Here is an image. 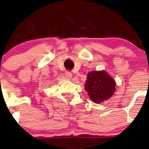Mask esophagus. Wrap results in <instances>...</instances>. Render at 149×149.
Listing matches in <instances>:
<instances>
[{
    "mask_svg": "<svg viewBox=\"0 0 149 149\" xmlns=\"http://www.w3.org/2000/svg\"><path fill=\"white\" fill-rule=\"evenodd\" d=\"M65 78H67V79H71L72 78V72L69 71V70H66L65 72Z\"/></svg>",
    "mask_w": 149,
    "mask_h": 149,
    "instance_id": "esophagus-1",
    "label": "esophagus"
}]
</instances>
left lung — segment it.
<instances>
[{
  "instance_id": "1",
  "label": "left lung",
  "mask_w": 149,
  "mask_h": 149,
  "mask_svg": "<svg viewBox=\"0 0 149 149\" xmlns=\"http://www.w3.org/2000/svg\"><path fill=\"white\" fill-rule=\"evenodd\" d=\"M85 89L90 98L99 104L113 95L115 91V82L104 71H93L87 75Z\"/></svg>"
}]
</instances>
